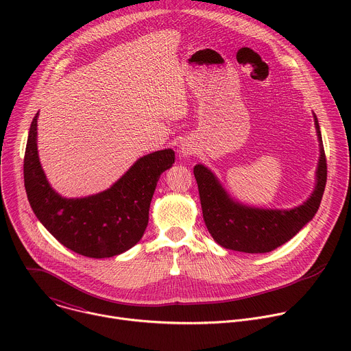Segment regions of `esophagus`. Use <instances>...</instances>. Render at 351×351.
I'll use <instances>...</instances> for the list:
<instances>
[{"label":"esophagus","instance_id":"34e87169","mask_svg":"<svg viewBox=\"0 0 351 351\" xmlns=\"http://www.w3.org/2000/svg\"><path fill=\"white\" fill-rule=\"evenodd\" d=\"M194 149L195 148H194V145L190 141H183L180 144V147H179V154L182 157H189V156H191L194 153Z\"/></svg>","mask_w":351,"mask_h":351}]
</instances>
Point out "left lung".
I'll list each match as a JSON object with an SVG mask.
<instances>
[{"label":"left lung","mask_w":351,"mask_h":351,"mask_svg":"<svg viewBox=\"0 0 351 351\" xmlns=\"http://www.w3.org/2000/svg\"><path fill=\"white\" fill-rule=\"evenodd\" d=\"M319 141L315 187L303 204L289 210L250 207L236 202L207 167L193 169L198 184L203 217L213 239L222 247L243 253H269L289 241L317 214L326 184V158L318 119L314 114Z\"/></svg>","instance_id":"obj_1"}]
</instances>
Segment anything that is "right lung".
<instances>
[{"label": "right lung", "mask_w": 351, "mask_h": 351, "mask_svg": "<svg viewBox=\"0 0 351 351\" xmlns=\"http://www.w3.org/2000/svg\"><path fill=\"white\" fill-rule=\"evenodd\" d=\"M37 118L32 121L23 178L27 199L43 226L72 252L110 258L132 248L148 223L157 182L175 162V152L161 149L138 158L110 189L87 197L66 198L48 183L37 152Z\"/></svg>", "instance_id": "obj_1"}]
</instances>
